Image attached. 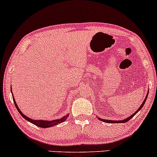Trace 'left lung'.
Here are the masks:
<instances>
[{"label":"left lung","mask_w":157,"mask_h":157,"mask_svg":"<svg viewBox=\"0 0 157 157\" xmlns=\"http://www.w3.org/2000/svg\"><path fill=\"white\" fill-rule=\"evenodd\" d=\"M147 95H148V93H147V94L146 95V97H145V100H144L143 102H142V105H140V107H139L138 110H137L136 111V112L132 114L131 116H130L129 117L126 118V119H122V120H107V119H101V118H99V117H97V118L98 119V120H100V121H104V122H106V123H124V122H127V121H129L130 119H131L132 117H134V116L136 115V114L137 113H138L139 111H140V110H141V109L142 108V107H143V106H144V105H145V101H146V99H147Z\"/></svg>","instance_id":"1"}]
</instances>
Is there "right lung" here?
<instances>
[{"mask_svg":"<svg viewBox=\"0 0 157 157\" xmlns=\"http://www.w3.org/2000/svg\"><path fill=\"white\" fill-rule=\"evenodd\" d=\"M11 92H12V88H11ZM12 98H13L14 103H15V107H16L17 111L19 112V113H20L22 117L26 119V120H27L28 121H29V122L33 123V124H35V125H36V126H38V127H40V128H50V127H52V126H55V125H56V124H60V123H61V122H63V121H66V119H67L68 117H69V113H68V114H67L66 116H64V117H61V119H55V120H52V121H48V120H37V119H30V118L26 117V115H24V114L21 111L20 109H19L18 106H17V105L16 104V101H15V98H14L13 94H12Z\"/></svg>","mask_w":157,"mask_h":157,"instance_id":"add662e5","label":"right lung"}]
</instances>
